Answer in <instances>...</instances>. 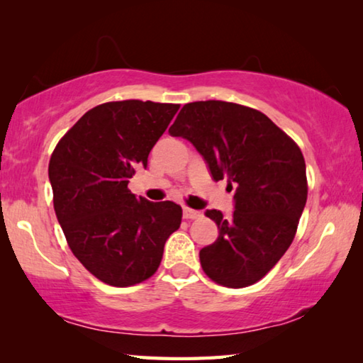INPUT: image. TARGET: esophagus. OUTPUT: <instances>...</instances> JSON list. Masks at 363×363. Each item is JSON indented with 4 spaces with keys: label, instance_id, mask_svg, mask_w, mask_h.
<instances>
[{
    "label": "esophagus",
    "instance_id": "obj_1",
    "mask_svg": "<svg viewBox=\"0 0 363 363\" xmlns=\"http://www.w3.org/2000/svg\"><path fill=\"white\" fill-rule=\"evenodd\" d=\"M182 216L184 219H196L201 216V211H196V210H192V208H184L182 210Z\"/></svg>",
    "mask_w": 363,
    "mask_h": 363
}]
</instances>
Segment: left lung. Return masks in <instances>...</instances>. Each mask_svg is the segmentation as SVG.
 Wrapping results in <instances>:
<instances>
[{
    "label": "left lung",
    "mask_w": 363,
    "mask_h": 363,
    "mask_svg": "<svg viewBox=\"0 0 363 363\" xmlns=\"http://www.w3.org/2000/svg\"><path fill=\"white\" fill-rule=\"evenodd\" d=\"M169 134L195 147L214 181L235 187L230 218L205 211L219 229L216 242L200 250L205 274L229 288L256 284L285 255L304 211L299 147L264 113L223 101L186 104Z\"/></svg>",
    "instance_id": "left-lung-1"
}]
</instances>
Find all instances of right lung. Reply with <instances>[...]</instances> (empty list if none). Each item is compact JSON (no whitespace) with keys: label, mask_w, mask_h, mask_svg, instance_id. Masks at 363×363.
Returning a JSON list of instances; mask_svg holds the SVG:
<instances>
[{"label":"right lung","mask_w":363,"mask_h":363,"mask_svg":"<svg viewBox=\"0 0 363 363\" xmlns=\"http://www.w3.org/2000/svg\"><path fill=\"white\" fill-rule=\"evenodd\" d=\"M179 106L107 102L86 112L59 140L49 162L54 210L72 253L112 286L140 284L157 272L182 208L136 196L128 182Z\"/></svg>","instance_id":"1"}]
</instances>
